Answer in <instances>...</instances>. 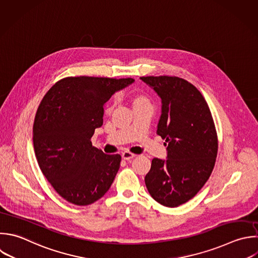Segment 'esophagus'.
<instances>
[{"label": "esophagus", "mask_w": 258, "mask_h": 258, "mask_svg": "<svg viewBox=\"0 0 258 258\" xmlns=\"http://www.w3.org/2000/svg\"><path fill=\"white\" fill-rule=\"evenodd\" d=\"M135 156H136V154H134V153H132L130 151H124L122 153V158L123 159H131V158H133Z\"/></svg>", "instance_id": "obj_1"}]
</instances>
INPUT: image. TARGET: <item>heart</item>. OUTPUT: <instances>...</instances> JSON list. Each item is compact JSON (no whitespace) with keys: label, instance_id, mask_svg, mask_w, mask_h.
Here are the masks:
<instances>
[{"label":"heart","instance_id":"obj_1","mask_svg":"<svg viewBox=\"0 0 258 258\" xmlns=\"http://www.w3.org/2000/svg\"><path fill=\"white\" fill-rule=\"evenodd\" d=\"M138 100H144V99H138ZM138 100H137V101H138Z\"/></svg>","mask_w":258,"mask_h":258}]
</instances>
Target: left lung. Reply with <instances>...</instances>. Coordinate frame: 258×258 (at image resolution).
<instances>
[{"label":"left lung","mask_w":258,"mask_h":258,"mask_svg":"<svg viewBox=\"0 0 258 258\" xmlns=\"http://www.w3.org/2000/svg\"><path fill=\"white\" fill-rule=\"evenodd\" d=\"M161 99L156 133L165 139L166 159L153 158L145 175L150 196L174 208L194 198L209 179L218 138L209 106L200 91L177 77H142Z\"/></svg>","instance_id":"1"}]
</instances>
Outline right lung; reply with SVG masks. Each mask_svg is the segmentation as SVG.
Segmentation results:
<instances>
[{
	"mask_svg": "<svg viewBox=\"0 0 258 258\" xmlns=\"http://www.w3.org/2000/svg\"><path fill=\"white\" fill-rule=\"evenodd\" d=\"M133 79L71 77L57 82L41 101L33 125L39 167L56 192L77 206H88L110 188L120 154L92 145L103 125L104 105Z\"/></svg>",
	"mask_w": 258,
	"mask_h": 258,
	"instance_id": "obj_1",
	"label": "right lung"
}]
</instances>
